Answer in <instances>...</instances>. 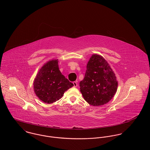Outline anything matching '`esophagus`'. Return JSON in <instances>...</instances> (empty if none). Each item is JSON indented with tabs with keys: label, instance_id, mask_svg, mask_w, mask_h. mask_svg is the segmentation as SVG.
<instances>
[{
	"label": "esophagus",
	"instance_id": "esophagus-1",
	"mask_svg": "<svg viewBox=\"0 0 150 150\" xmlns=\"http://www.w3.org/2000/svg\"><path fill=\"white\" fill-rule=\"evenodd\" d=\"M73 84L74 87H77V81H74V82H73Z\"/></svg>",
	"mask_w": 150,
	"mask_h": 150
}]
</instances>
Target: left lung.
<instances>
[{"label":"left lung","instance_id":"left-lung-1","mask_svg":"<svg viewBox=\"0 0 150 150\" xmlns=\"http://www.w3.org/2000/svg\"><path fill=\"white\" fill-rule=\"evenodd\" d=\"M80 86L86 102L92 106H99L106 104L114 97L118 81L107 61L95 54L87 64L85 77L80 81Z\"/></svg>","mask_w":150,"mask_h":150}]
</instances>
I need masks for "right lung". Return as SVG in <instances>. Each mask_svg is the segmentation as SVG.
Returning a JSON list of instances; mask_svg holds the SVG:
<instances>
[{
  "mask_svg": "<svg viewBox=\"0 0 150 150\" xmlns=\"http://www.w3.org/2000/svg\"><path fill=\"white\" fill-rule=\"evenodd\" d=\"M73 86L59 69L58 59L48 61L39 69L33 81V89L40 100L48 104L60 99Z\"/></svg>",
  "mask_w": 150,
  "mask_h": 150,
  "instance_id": "right-lung-1",
  "label": "right lung"
}]
</instances>
